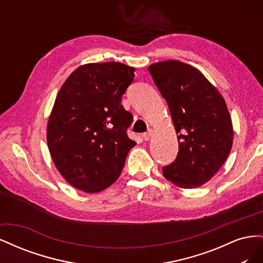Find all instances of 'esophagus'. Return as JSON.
I'll return each instance as SVG.
<instances>
[{"label": "esophagus", "instance_id": "obj_1", "mask_svg": "<svg viewBox=\"0 0 263 263\" xmlns=\"http://www.w3.org/2000/svg\"><path fill=\"white\" fill-rule=\"evenodd\" d=\"M151 137H153V130H151V129H149L147 133L142 134V138H144V140H146V141L150 140Z\"/></svg>", "mask_w": 263, "mask_h": 263}]
</instances>
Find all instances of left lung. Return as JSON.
<instances>
[{
    "mask_svg": "<svg viewBox=\"0 0 263 263\" xmlns=\"http://www.w3.org/2000/svg\"><path fill=\"white\" fill-rule=\"evenodd\" d=\"M168 103L178 134L179 153L162 168L166 180L183 189L209 182L232 150L233 124L225 100L196 68L178 60L148 67Z\"/></svg>",
    "mask_w": 263,
    "mask_h": 263,
    "instance_id": "obj_1",
    "label": "left lung"
}]
</instances>
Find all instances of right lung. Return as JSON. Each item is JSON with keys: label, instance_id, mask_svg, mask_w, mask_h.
<instances>
[{"label": "right lung", "instance_id": "right-lung-1", "mask_svg": "<svg viewBox=\"0 0 263 263\" xmlns=\"http://www.w3.org/2000/svg\"><path fill=\"white\" fill-rule=\"evenodd\" d=\"M134 71L115 61L87 63L69 76L55 98L47 144L55 168L78 190L97 193L113 184L136 145L127 136L133 115L122 105Z\"/></svg>", "mask_w": 263, "mask_h": 263}]
</instances>
